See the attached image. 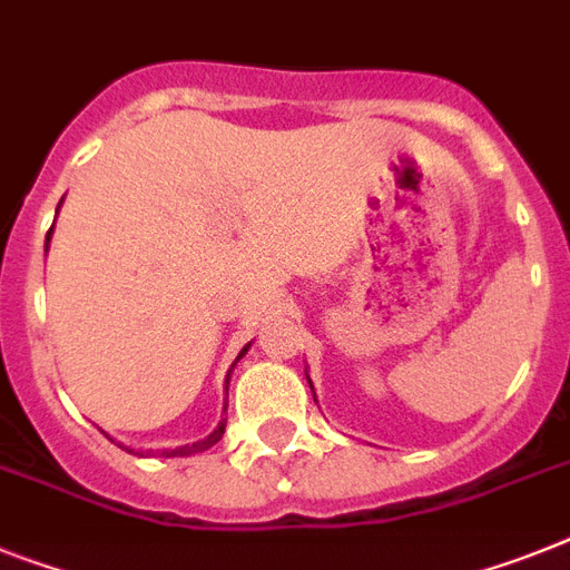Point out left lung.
<instances>
[{"mask_svg":"<svg viewBox=\"0 0 570 570\" xmlns=\"http://www.w3.org/2000/svg\"><path fill=\"white\" fill-rule=\"evenodd\" d=\"M309 389H313V382H309Z\"/></svg>","mask_w":570,"mask_h":570,"instance_id":"left-lung-1","label":"left lung"}]
</instances>
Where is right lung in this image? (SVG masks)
Here are the masks:
<instances>
[{
    "mask_svg": "<svg viewBox=\"0 0 570 570\" xmlns=\"http://www.w3.org/2000/svg\"><path fill=\"white\" fill-rule=\"evenodd\" d=\"M49 240H51V232H49V237H46V243H49ZM46 248H49V246H46ZM246 351H248V344H246V347H243V351H240V356H243V353H246ZM240 356H237V358H240ZM223 432H226V420H223V423H219L217 429H214V432L208 434V438L196 440V443H190V446L161 449L159 455H161V458H176V455H190V452H205V449H212L214 443H217V440L223 438ZM130 452H132V449H130Z\"/></svg>",
    "mask_w": 570,
    "mask_h": 570,
    "instance_id": "right-lung-1",
    "label": "right lung"
}]
</instances>
